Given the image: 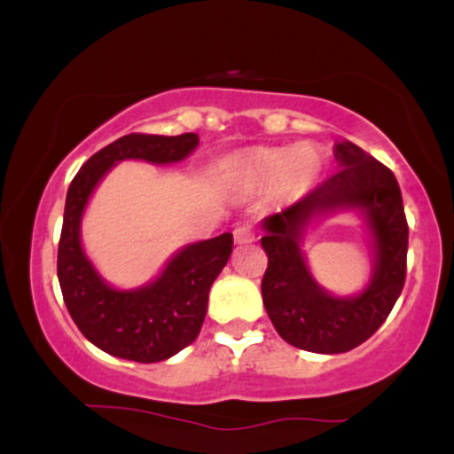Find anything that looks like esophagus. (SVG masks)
<instances>
[{
    "label": "esophagus",
    "instance_id": "obj_1",
    "mask_svg": "<svg viewBox=\"0 0 454 454\" xmlns=\"http://www.w3.org/2000/svg\"><path fill=\"white\" fill-rule=\"evenodd\" d=\"M254 239H256V237H254V231H252V226H249V223H241V226L234 228V243H239V245L252 243Z\"/></svg>",
    "mask_w": 454,
    "mask_h": 454
}]
</instances>
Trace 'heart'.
<instances>
[{"label":"heart","mask_w":454,"mask_h":454,"mask_svg":"<svg viewBox=\"0 0 454 454\" xmlns=\"http://www.w3.org/2000/svg\"><path fill=\"white\" fill-rule=\"evenodd\" d=\"M234 166L254 184L270 185L288 179L294 187H303L316 176L320 160H316L309 147L290 145V147L247 151L234 160Z\"/></svg>","instance_id":"b5f03b06"}]
</instances>
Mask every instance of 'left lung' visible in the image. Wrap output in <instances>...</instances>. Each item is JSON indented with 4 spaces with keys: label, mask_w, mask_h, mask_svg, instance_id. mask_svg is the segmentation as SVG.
Here are the masks:
<instances>
[{
    "label": "left lung",
    "mask_w": 454,
    "mask_h": 454,
    "mask_svg": "<svg viewBox=\"0 0 454 454\" xmlns=\"http://www.w3.org/2000/svg\"><path fill=\"white\" fill-rule=\"evenodd\" d=\"M335 158L341 168L293 207L264 217L260 239L269 256L264 309L281 340L317 354L352 350L384 325L403 290L408 256V222L393 170L350 140L335 145ZM348 208L362 211L377 258L361 295L333 297L310 278L300 241L314 216Z\"/></svg>",
    "instance_id": "obj_1"
}]
</instances>
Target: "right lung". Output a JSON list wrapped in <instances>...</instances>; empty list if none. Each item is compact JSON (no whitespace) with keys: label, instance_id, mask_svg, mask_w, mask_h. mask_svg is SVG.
<instances>
[{"label":"right lung","instance_id":"add662e5","mask_svg":"<svg viewBox=\"0 0 454 454\" xmlns=\"http://www.w3.org/2000/svg\"><path fill=\"white\" fill-rule=\"evenodd\" d=\"M198 147V134L179 137L128 134L93 153L81 166L66 196L57 249V278L78 331L111 356L158 363L190 346L207 316L209 290L232 252V234L185 245L158 279L117 290L100 278L81 245V217L102 176L121 160L173 164Z\"/></svg>","mask_w":454,"mask_h":454}]
</instances>
